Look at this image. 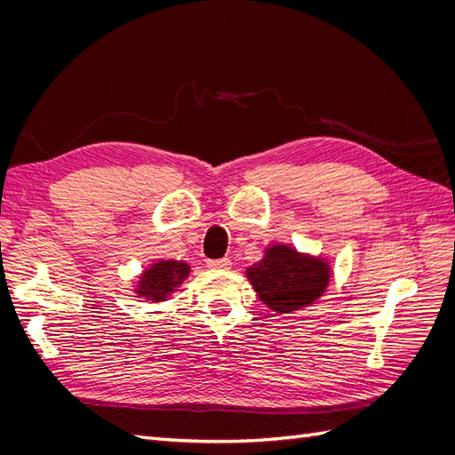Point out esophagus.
Segmentation results:
<instances>
[{
	"label": "esophagus",
	"mask_w": 455,
	"mask_h": 455,
	"mask_svg": "<svg viewBox=\"0 0 455 455\" xmlns=\"http://www.w3.org/2000/svg\"><path fill=\"white\" fill-rule=\"evenodd\" d=\"M206 266H209L211 269H229V266H231V259H229V258L209 259V261H206Z\"/></svg>",
	"instance_id": "esophagus-1"
}]
</instances>
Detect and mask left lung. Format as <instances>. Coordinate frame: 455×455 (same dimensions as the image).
<instances>
[{
  "mask_svg": "<svg viewBox=\"0 0 455 455\" xmlns=\"http://www.w3.org/2000/svg\"><path fill=\"white\" fill-rule=\"evenodd\" d=\"M258 298L275 313H292L319 299L332 277L328 261L298 252L291 244H271L246 269Z\"/></svg>",
  "mask_w": 455,
  "mask_h": 455,
  "instance_id": "left-lung-1",
  "label": "left lung"
}]
</instances>
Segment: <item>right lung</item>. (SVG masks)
<instances>
[{
  "mask_svg": "<svg viewBox=\"0 0 455 455\" xmlns=\"http://www.w3.org/2000/svg\"><path fill=\"white\" fill-rule=\"evenodd\" d=\"M189 275V266L178 259H159L142 271L136 283V294L149 301H164Z\"/></svg>",
  "mask_w": 455,
  "mask_h": 455,
  "instance_id": "obj_1",
  "label": "right lung"
}]
</instances>
